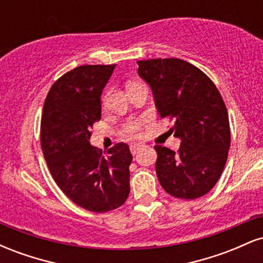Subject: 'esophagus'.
I'll use <instances>...</instances> for the list:
<instances>
[{"label": "esophagus", "instance_id": "obj_1", "mask_svg": "<svg viewBox=\"0 0 263 263\" xmlns=\"http://www.w3.org/2000/svg\"><path fill=\"white\" fill-rule=\"evenodd\" d=\"M141 147H142L141 143H134V144H131V146H129V149H131L132 155H136V153H137V151L140 149Z\"/></svg>", "mask_w": 263, "mask_h": 263}]
</instances>
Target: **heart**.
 Segmentation results:
<instances>
[{
	"label": "heart",
	"instance_id": "1",
	"mask_svg": "<svg viewBox=\"0 0 263 263\" xmlns=\"http://www.w3.org/2000/svg\"><path fill=\"white\" fill-rule=\"evenodd\" d=\"M142 128H143V122L142 121H131L126 123L123 127V135L127 137H138L142 134Z\"/></svg>",
	"mask_w": 263,
	"mask_h": 263
}]
</instances>
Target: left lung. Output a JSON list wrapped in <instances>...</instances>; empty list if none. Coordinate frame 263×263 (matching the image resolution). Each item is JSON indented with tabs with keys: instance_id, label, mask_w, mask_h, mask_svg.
<instances>
[{
	"instance_id": "obj_1",
	"label": "left lung",
	"mask_w": 263,
	"mask_h": 263,
	"mask_svg": "<svg viewBox=\"0 0 263 263\" xmlns=\"http://www.w3.org/2000/svg\"><path fill=\"white\" fill-rule=\"evenodd\" d=\"M138 75L152 90L161 117L176 120L177 152L155 146L156 172L172 197L197 199L209 193L224 171L230 148L226 106L214 83L182 59L140 60Z\"/></svg>"
}]
</instances>
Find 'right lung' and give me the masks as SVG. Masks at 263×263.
Masks as SVG:
<instances>
[{
	"label": "right lung",
	"mask_w": 263,
	"mask_h": 263,
	"mask_svg": "<svg viewBox=\"0 0 263 263\" xmlns=\"http://www.w3.org/2000/svg\"><path fill=\"white\" fill-rule=\"evenodd\" d=\"M116 65H81L59 78L48 92L41 143L50 173L63 193L84 209L106 213L129 194L128 144L102 156L90 144L93 122L101 119V93Z\"/></svg>",
	"instance_id": "right-lung-1"
}]
</instances>
